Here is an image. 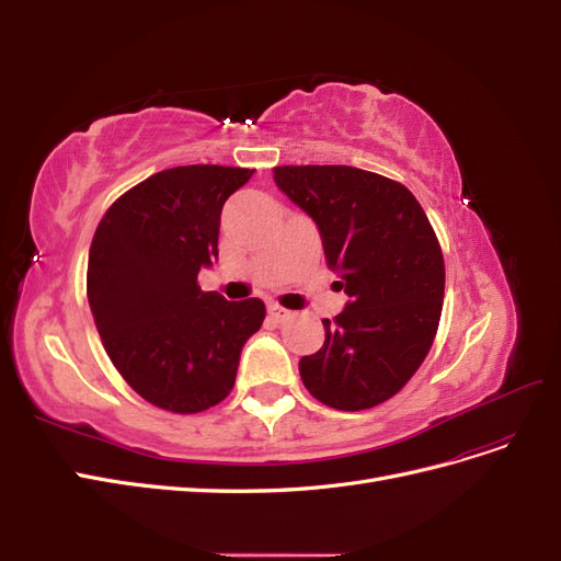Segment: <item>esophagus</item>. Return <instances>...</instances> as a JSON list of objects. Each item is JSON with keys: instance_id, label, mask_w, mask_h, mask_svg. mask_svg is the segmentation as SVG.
Masks as SVG:
<instances>
[{"instance_id": "1", "label": "esophagus", "mask_w": 561, "mask_h": 561, "mask_svg": "<svg viewBox=\"0 0 561 561\" xmlns=\"http://www.w3.org/2000/svg\"><path fill=\"white\" fill-rule=\"evenodd\" d=\"M268 316L274 318V320H278V322H283L285 318H290V311H287V309L278 307V304L271 301V304H268Z\"/></svg>"}]
</instances>
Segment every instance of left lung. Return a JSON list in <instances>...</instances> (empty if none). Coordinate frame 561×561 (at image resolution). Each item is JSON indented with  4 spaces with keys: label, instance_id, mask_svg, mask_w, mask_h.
<instances>
[{
    "label": "left lung",
    "instance_id": "8db88e82",
    "mask_svg": "<svg viewBox=\"0 0 561 561\" xmlns=\"http://www.w3.org/2000/svg\"><path fill=\"white\" fill-rule=\"evenodd\" d=\"M278 190L307 213L344 311L299 360L309 393L342 412L393 398L426 358L445 299V260L426 213L400 182L353 165H278Z\"/></svg>",
    "mask_w": 561,
    "mask_h": 561
}]
</instances>
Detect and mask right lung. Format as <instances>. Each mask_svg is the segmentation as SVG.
<instances>
[{
	"mask_svg": "<svg viewBox=\"0 0 561 561\" xmlns=\"http://www.w3.org/2000/svg\"><path fill=\"white\" fill-rule=\"evenodd\" d=\"M254 171L178 165L133 186L100 219L87 293L110 360L147 402L196 414L233 388L264 301H227L196 278L217 260L225 201Z\"/></svg>",
	"mask_w": 561,
	"mask_h": 561,
	"instance_id": "1",
	"label": "right lung"
}]
</instances>
